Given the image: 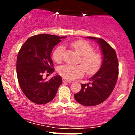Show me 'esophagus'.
Listing matches in <instances>:
<instances>
[{
	"label": "esophagus",
	"instance_id": "34e87169",
	"mask_svg": "<svg viewBox=\"0 0 135 135\" xmlns=\"http://www.w3.org/2000/svg\"><path fill=\"white\" fill-rule=\"evenodd\" d=\"M62 82L63 83H70L71 82V81H70V80H65V79H63V80H62Z\"/></svg>",
	"mask_w": 135,
	"mask_h": 135
}]
</instances>
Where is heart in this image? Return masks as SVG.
<instances>
[{
    "label": "heart",
    "mask_w": 135,
    "mask_h": 135,
    "mask_svg": "<svg viewBox=\"0 0 135 135\" xmlns=\"http://www.w3.org/2000/svg\"><path fill=\"white\" fill-rule=\"evenodd\" d=\"M69 45L79 55H81L80 62L84 66L81 65L65 64L58 69L60 75L66 80H73L84 76L85 70L89 75H93L98 72L103 63V57L100 54L93 51V47L89 42L78 40L71 42ZM64 50L65 47L63 46H59L55 49L53 52L52 57L55 62H61Z\"/></svg>",
    "instance_id": "obj_1"
}]
</instances>
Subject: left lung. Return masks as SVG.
Masks as SVG:
<instances>
[{"label": "left lung", "mask_w": 135, "mask_h": 135, "mask_svg": "<svg viewBox=\"0 0 135 135\" xmlns=\"http://www.w3.org/2000/svg\"><path fill=\"white\" fill-rule=\"evenodd\" d=\"M86 38L99 44L103 56V63L99 71L89 79L88 84H81V90L74 94V98L80 104L93 107L107 100L114 90L118 77V60L115 50L105 40Z\"/></svg>", "instance_id": "1"}]
</instances>
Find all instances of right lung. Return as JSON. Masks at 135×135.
<instances>
[{"mask_svg": "<svg viewBox=\"0 0 135 135\" xmlns=\"http://www.w3.org/2000/svg\"><path fill=\"white\" fill-rule=\"evenodd\" d=\"M65 38L48 34L35 35L26 40L19 51L16 64L19 84L32 103L44 104L52 100L62 84L59 75L54 76L49 81L42 76L44 73L52 74L55 70L51 51Z\"/></svg>", "mask_w": 135, "mask_h": 135, "instance_id": "obj_1", "label": "right lung"}]
</instances>
